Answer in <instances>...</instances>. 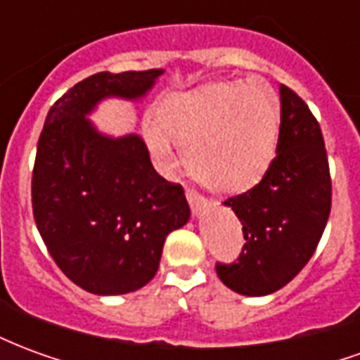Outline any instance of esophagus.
Wrapping results in <instances>:
<instances>
[{
	"mask_svg": "<svg viewBox=\"0 0 360 360\" xmlns=\"http://www.w3.org/2000/svg\"><path fill=\"white\" fill-rule=\"evenodd\" d=\"M187 200H188V206H191V210L195 216H200L206 208H208V200L200 196L198 193H195L193 188H188L187 191Z\"/></svg>",
	"mask_w": 360,
	"mask_h": 360,
	"instance_id": "obj_1",
	"label": "esophagus"
}]
</instances>
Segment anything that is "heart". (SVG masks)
I'll list each match as a JSON object with an SVG mask.
<instances>
[{
    "label": "heart",
    "instance_id": "b5f03b06",
    "mask_svg": "<svg viewBox=\"0 0 360 360\" xmlns=\"http://www.w3.org/2000/svg\"><path fill=\"white\" fill-rule=\"evenodd\" d=\"M144 123V141L160 169L172 172L175 144L187 169L219 195L255 187L268 172L278 144V102L262 84L219 82L162 105Z\"/></svg>",
    "mask_w": 360,
    "mask_h": 360
}]
</instances>
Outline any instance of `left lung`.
<instances>
[{
  "label": "left lung",
  "instance_id": "left-lung-1",
  "mask_svg": "<svg viewBox=\"0 0 360 360\" xmlns=\"http://www.w3.org/2000/svg\"><path fill=\"white\" fill-rule=\"evenodd\" d=\"M281 123L276 158L247 193L226 206L243 224L239 262L218 264V278L231 291L264 297L287 285L314 255L332 206V181L324 139L309 105L279 86Z\"/></svg>",
  "mask_w": 360,
  "mask_h": 360
}]
</instances>
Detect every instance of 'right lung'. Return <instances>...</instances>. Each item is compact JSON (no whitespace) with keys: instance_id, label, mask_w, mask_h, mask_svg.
Listing matches in <instances>:
<instances>
[{"instance_id":"obj_1","label":"right lung","mask_w":360,"mask_h":360,"mask_svg":"<svg viewBox=\"0 0 360 360\" xmlns=\"http://www.w3.org/2000/svg\"><path fill=\"white\" fill-rule=\"evenodd\" d=\"M164 69L96 73L48 111L32 173L36 227L67 278L94 295L136 291L156 276L165 237L191 218L185 193L152 167L136 133L90 115L110 98L139 102Z\"/></svg>"}]
</instances>
